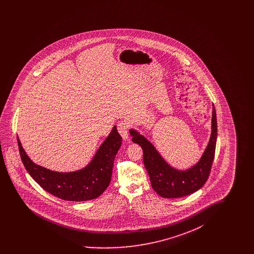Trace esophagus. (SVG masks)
Segmentation results:
<instances>
[{
	"mask_svg": "<svg viewBox=\"0 0 254 254\" xmlns=\"http://www.w3.org/2000/svg\"><path fill=\"white\" fill-rule=\"evenodd\" d=\"M117 129L119 133L121 134L123 139L127 140L129 138V134H128V126L126 122L121 121L118 123L117 125Z\"/></svg>",
	"mask_w": 254,
	"mask_h": 254,
	"instance_id": "esophagus-1",
	"label": "esophagus"
}]
</instances>
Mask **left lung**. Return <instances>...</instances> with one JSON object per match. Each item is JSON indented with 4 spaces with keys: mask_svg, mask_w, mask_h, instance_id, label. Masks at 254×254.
I'll use <instances>...</instances> for the list:
<instances>
[{
    "mask_svg": "<svg viewBox=\"0 0 254 254\" xmlns=\"http://www.w3.org/2000/svg\"><path fill=\"white\" fill-rule=\"evenodd\" d=\"M133 143L143 149V160L153 190L164 198H180L200 190L209 176L214 160L217 140L216 111L213 106L211 134L208 145L199 162L187 170L170 167L159 154L154 145L134 129L129 130Z\"/></svg>",
    "mask_w": 254,
    "mask_h": 254,
    "instance_id": "8db88e82",
    "label": "left lung"
}]
</instances>
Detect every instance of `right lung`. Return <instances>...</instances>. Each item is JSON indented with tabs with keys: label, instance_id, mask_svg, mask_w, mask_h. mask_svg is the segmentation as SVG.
<instances>
[{
	"label": "right lung",
	"instance_id": "1",
	"mask_svg": "<svg viewBox=\"0 0 254 254\" xmlns=\"http://www.w3.org/2000/svg\"><path fill=\"white\" fill-rule=\"evenodd\" d=\"M17 141L22 162L30 176L49 193L74 202L95 199L107 190L111 180L114 159L122 145V137L114 127L85 169L56 172L34 164L26 155L18 137Z\"/></svg>",
	"mask_w": 254,
	"mask_h": 254
}]
</instances>
